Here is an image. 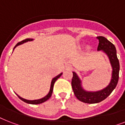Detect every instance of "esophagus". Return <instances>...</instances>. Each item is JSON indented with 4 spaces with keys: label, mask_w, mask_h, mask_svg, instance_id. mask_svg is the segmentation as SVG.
<instances>
[{
    "label": "esophagus",
    "mask_w": 125,
    "mask_h": 125,
    "mask_svg": "<svg viewBox=\"0 0 125 125\" xmlns=\"http://www.w3.org/2000/svg\"><path fill=\"white\" fill-rule=\"evenodd\" d=\"M67 68L69 69H71L72 68V67L71 66V65H67Z\"/></svg>",
    "instance_id": "esophagus-1"
}]
</instances>
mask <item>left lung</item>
<instances>
[{
    "label": "left lung",
    "mask_w": 125,
    "mask_h": 125,
    "mask_svg": "<svg viewBox=\"0 0 125 125\" xmlns=\"http://www.w3.org/2000/svg\"><path fill=\"white\" fill-rule=\"evenodd\" d=\"M99 40L97 51H103L108 57L112 66V77L110 82L106 87L99 91H92L85 90L82 86V82L78 75L73 71L71 85L74 95L81 102L88 104L100 103L108 97L115 88L119 80V62L117 56V51L114 44L109 42L106 38L103 36L97 37Z\"/></svg>",
    "instance_id": "left-lung-1"
}]
</instances>
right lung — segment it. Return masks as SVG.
Here are the masks:
<instances>
[{
    "mask_svg": "<svg viewBox=\"0 0 125 125\" xmlns=\"http://www.w3.org/2000/svg\"><path fill=\"white\" fill-rule=\"evenodd\" d=\"M32 41H34V39H26V40H24L22 42H19L17 44L15 47L13 48V51H14V49L16 48L17 46L20 45H22L23 43H25L26 42H32ZM63 74V73H61L60 74H59L58 75H57L55 77L52 79V81H51V87H50V90H49V92L48 93L47 95H45V97L42 98V99H36V100H27V99H25L24 98H22L21 97H20L19 95H18L17 94V95L18 96L19 98L21 99V100H22V101H24V103H28V104H41V103H43L44 102H45L46 101H47L48 99L51 97V95H52V91H53V87H54V84L55 82L58 80V78H59L62 76V74Z\"/></svg>",
    "mask_w": 125,
    "mask_h": 125,
    "instance_id": "add662e5",
    "label": "right lung"
}]
</instances>
